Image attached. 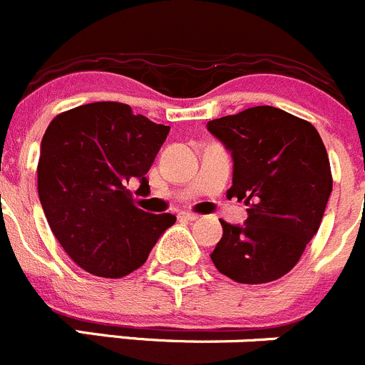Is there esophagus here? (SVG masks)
Masks as SVG:
<instances>
[{"label":"esophagus","instance_id":"34e87169","mask_svg":"<svg viewBox=\"0 0 365 365\" xmlns=\"http://www.w3.org/2000/svg\"><path fill=\"white\" fill-rule=\"evenodd\" d=\"M179 217H180V218H185V220L193 222V220H197V218H199V215H195V213H180Z\"/></svg>","mask_w":365,"mask_h":365}]
</instances>
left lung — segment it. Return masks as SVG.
<instances>
[{
  "label": "left lung",
  "instance_id": "left-lung-1",
  "mask_svg": "<svg viewBox=\"0 0 365 365\" xmlns=\"http://www.w3.org/2000/svg\"><path fill=\"white\" fill-rule=\"evenodd\" d=\"M207 130L231 152L227 195L249 206L244 225L220 220L211 259L238 283L279 279L317 232L331 193L324 143L314 125L270 106L211 120Z\"/></svg>",
  "mask_w": 365,
  "mask_h": 365
}]
</instances>
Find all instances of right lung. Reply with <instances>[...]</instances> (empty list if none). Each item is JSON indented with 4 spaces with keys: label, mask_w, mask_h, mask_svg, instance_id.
Wrapping results in <instances>:
<instances>
[{
    "label": "right lung",
    "mask_w": 365,
    "mask_h": 365,
    "mask_svg": "<svg viewBox=\"0 0 365 365\" xmlns=\"http://www.w3.org/2000/svg\"><path fill=\"white\" fill-rule=\"evenodd\" d=\"M170 127L118 102L75 107L51 120L41 141L37 190L46 220L69 258L100 277H123L147 262L170 213L134 204L128 185L148 188Z\"/></svg>",
    "instance_id": "obj_1"
}]
</instances>
